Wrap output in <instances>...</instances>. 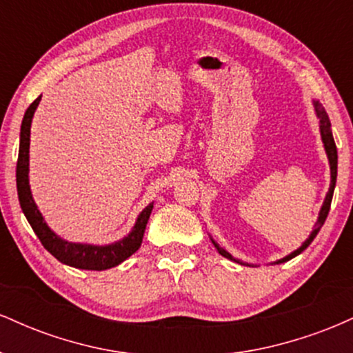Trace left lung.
Returning a JSON list of instances; mask_svg holds the SVG:
<instances>
[{"instance_id":"left-lung-1","label":"left lung","mask_w":353,"mask_h":353,"mask_svg":"<svg viewBox=\"0 0 353 353\" xmlns=\"http://www.w3.org/2000/svg\"><path fill=\"white\" fill-rule=\"evenodd\" d=\"M314 103V111H315V116H317L319 119V129H320V137H322V143H323V149H325V154H327V159H329V165H330V188L327 190L325 194V199H323V204L322 208H320V212H319V217H317V222H315L314 225V230L310 232V236L305 239V242L299 247L297 250H294V252H290L289 255H285V257L281 259V261L274 262V264H282V262H287L290 261V259H294L295 255L302 254L303 250L307 249L312 244V241H314L315 237H317L319 230L322 229L323 222H325L327 216H329V210H330V204H332V196H334V189H335V182H337V148H335V141H334V136H332V128H330V119H329V114L325 112V109L322 108V104L319 103V101H312ZM210 241H212V244L216 249L219 250V254L224 255L225 259H229V261H234V262H239V264H244V262L237 261V259H234L232 255H230L228 250L222 249L221 245L217 244L216 241H214L212 237H210Z\"/></svg>"}]
</instances>
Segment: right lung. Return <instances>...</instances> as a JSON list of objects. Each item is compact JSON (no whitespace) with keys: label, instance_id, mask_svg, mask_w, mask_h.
Here are the masks:
<instances>
[{"label":"right lung","instance_id":"add662e5","mask_svg":"<svg viewBox=\"0 0 353 353\" xmlns=\"http://www.w3.org/2000/svg\"><path fill=\"white\" fill-rule=\"evenodd\" d=\"M41 96L34 99V103L26 109L21 123V132H19V152L18 164H16V188H18V199L21 205L23 214L26 216L28 222L33 228L34 234L38 236L44 249L51 255H54L61 264L84 270H106L111 267L119 265L125 259L131 257L132 254L143 244L145 224H148L149 216H151L154 202L143 209L136 219L134 228L128 236L119 239V241L111 242V244H83V242H70L66 239L59 237L54 230L44 221L43 214L39 212L38 205L33 199L30 188V134L31 123L36 108H38Z\"/></svg>","mask_w":353,"mask_h":353}]
</instances>
